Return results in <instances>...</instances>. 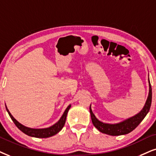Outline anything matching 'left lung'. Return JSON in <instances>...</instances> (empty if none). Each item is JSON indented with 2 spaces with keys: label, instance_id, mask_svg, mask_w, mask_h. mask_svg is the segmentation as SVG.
<instances>
[{
  "label": "left lung",
  "instance_id": "left-lung-1",
  "mask_svg": "<svg viewBox=\"0 0 156 156\" xmlns=\"http://www.w3.org/2000/svg\"><path fill=\"white\" fill-rule=\"evenodd\" d=\"M152 101V88L151 85L150 83L149 80V95L147 97V99L145 103V106L142 111L136 114L134 117L127 119L125 121L120 122L118 124H114V125H111V124H106L104 122H100L99 120L96 119L94 113L92 112V110L90 109V117H91V120L93 122V125H94L98 130H99L101 133L106 134V135H112V136H118L126 135L131 133L133 129H135L136 127L140 125V123L143 121V119L145 117L147 114L148 113L150 108L151 106Z\"/></svg>",
  "mask_w": 156,
  "mask_h": 156
}]
</instances>
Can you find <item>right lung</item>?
Segmentation results:
<instances>
[{"label": "right lung", "mask_w": 156, "mask_h": 156, "mask_svg": "<svg viewBox=\"0 0 156 156\" xmlns=\"http://www.w3.org/2000/svg\"><path fill=\"white\" fill-rule=\"evenodd\" d=\"M70 105H69L67 109H66V111L62 114V117L60 118V119L57 122L56 124H55L54 125H52V127H48V128H44V129H32V128H29L27 127H25L21 125V124L19 123L17 120H16L11 114L10 113V112L9 111V109H7L6 106V110L9 113L10 117L11 118V119L13 120V122H14V124L16 126L19 128V129L21 132H23V133L26 134V135L31 136V137H38V138H47V137H52V136L56 135L57 133H58L61 129H62V127H64L65 123H66V117H67V114H68V110L70 109Z\"/></svg>", "instance_id": "1"}]
</instances>
